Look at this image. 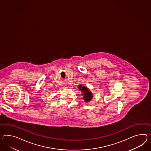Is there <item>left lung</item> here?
I'll return each mask as SVG.
<instances>
[{
    "label": "left lung",
    "mask_w": 151,
    "mask_h": 151,
    "mask_svg": "<svg viewBox=\"0 0 151 151\" xmlns=\"http://www.w3.org/2000/svg\"><path fill=\"white\" fill-rule=\"evenodd\" d=\"M78 89L82 93V99L85 101V102L87 103L90 101L92 99L93 96L92 92L86 86L83 85H79L78 87Z\"/></svg>",
    "instance_id": "left-lung-1"
}]
</instances>
